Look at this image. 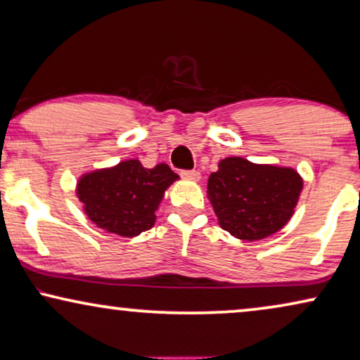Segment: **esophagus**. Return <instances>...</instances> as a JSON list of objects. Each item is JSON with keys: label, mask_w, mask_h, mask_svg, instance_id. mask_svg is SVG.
Returning <instances> with one entry per match:
<instances>
[{"label": "esophagus", "mask_w": 360, "mask_h": 360, "mask_svg": "<svg viewBox=\"0 0 360 360\" xmlns=\"http://www.w3.org/2000/svg\"><path fill=\"white\" fill-rule=\"evenodd\" d=\"M181 176H184L185 180L198 181L201 179V174L198 170H185V172H181Z\"/></svg>", "instance_id": "1"}]
</instances>
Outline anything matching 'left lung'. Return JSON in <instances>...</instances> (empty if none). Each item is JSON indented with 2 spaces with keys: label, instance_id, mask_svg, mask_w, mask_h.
<instances>
[{
  "label": "left lung",
  "instance_id": "left-lung-1",
  "mask_svg": "<svg viewBox=\"0 0 360 360\" xmlns=\"http://www.w3.org/2000/svg\"><path fill=\"white\" fill-rule=\"evenodd\" d=\"M303 180L293 169L257 165L243 157L219 162L208 179V198L221 228L244 240L272 236L292 218Z\"/></svg>",
  "mask_w": 360,
  "mask_h": 360
}]
</instances>
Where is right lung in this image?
Wrapping results in <instances>:
<instances>
[{
    "instance_id": "obj_1",
    "label": "right lung",
    "mask_w": 360,
    "mask_h": 360,
    "mask_svg": "<svg viewBox=\"0 0 360 360\" xmlns=\"http://www.w3.org/2000/svg\"><path fill=\"white\" fill-rule=\"evenodd\" d=\"M176 179L179 175L167 164L146 169L139 160H126L83 175L77 195L98 228L134 238L154 226L164 191Z\"/></svg>"
}]
</instances>
